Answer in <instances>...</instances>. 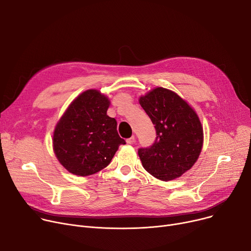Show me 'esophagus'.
Returning a JSON list of instances; mask_svg holds the SVG:
<instances>
[{
	"label": "esophagus",
	"mask_w": 251,
	"mask_h": 251,
	"mask_svg": "<svg viewBox=\"0 0 251 251\" xmlns=\"http://www.w3.org/2000/svg\"><path fill=\"white\" fill-rule=\"evenodd\" d=\"M135 136H131L130 138H128L127 140H126V142L128 143V144H133L134 142H135Z\"/></svg>",
	"instance_id": "esophagus-1"
}]
</instances>
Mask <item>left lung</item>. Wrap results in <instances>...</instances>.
Segmentation results:
<instances>
[{
  "label": "left lung",
  "instance_id": "obj_1",
  "mask_svg": "<svg viewBox=\"0 0 251 251\" xmlns=\"http://www.w3.org/2000/svg\"><path fill=\"white\" fill-rule=\"evenodd\" d=\"M139 103L156 132L151 147L138 150L143 168L162 181L182 176L201 151L203 130L199 116L174 91L164 87L140 97Z\"/></svg>",
  "mask_w": 251,
  "mask_h": 251
}]
</instances>
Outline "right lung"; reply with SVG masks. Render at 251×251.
Segmentation results:
<instances>
[{
  "mask_svg": "<svg viewBox=\"0 0 251 251\" xmlns=\"http://www.w3.org/2000/svg\"><path fill=\"white\" fill-rule=\"evenodd\" d=\"M109 99L97 89L79 95L57 123L52 149L61 165L77 176H88L107 167L125 144L117 121L107 115Z\"/></svg>",
  "mask_w": 251,
  "mask_h": 251,
  "instance_id": "obj_1",
  "label": "right lung"
}]
</instances>
